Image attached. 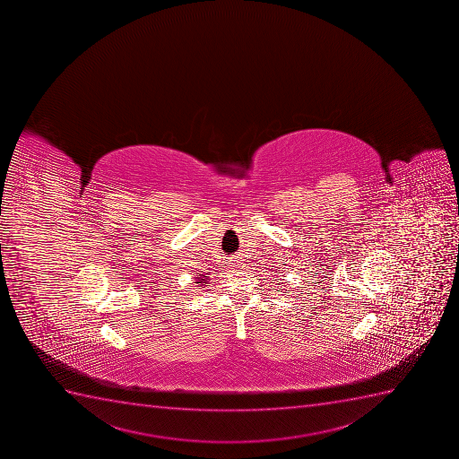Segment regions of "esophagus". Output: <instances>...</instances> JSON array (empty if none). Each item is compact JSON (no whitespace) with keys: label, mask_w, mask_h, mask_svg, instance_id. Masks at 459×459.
I'll return each mask as SVG.
<instances>
[{"label":"esophagus","mask_w":459,"mask_h":459,"mask_svg":"<svg viewBox=\"0 0 459 459\" xmlns=\"http://www.w3.org/2000/svg\"><path fill=\"white\" fill-rule=\"evenodd\" d=\"M228 266H230V268H232V270H241V266H243V261H241V259H238V257H231V259H230V262H228Z\"/></svg>","instance_id":"obj_1"}]
</instances>
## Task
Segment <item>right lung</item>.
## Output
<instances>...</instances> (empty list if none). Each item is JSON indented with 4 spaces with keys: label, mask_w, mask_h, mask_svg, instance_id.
Here are the masks:
<instances>
[{
    "label": "right lung",
    "mask_w": 459,
    "mask_h": 459,
    "mask_svg": "<svg viewBox=\"0 0 459 459\" xmlns=\"http://www.w3.org/2000/svg\"><path fill=\"white\" fill-rule=\"evenodd\" d=\"M195 279H197V281H195V283L200 284V286H204L202 283L204 282L205 284H207V280H211L209 279V277H207V274H200L198 275V277H195Z\"/></svg>",
    "instance_id": "1"
}]
</instances>
